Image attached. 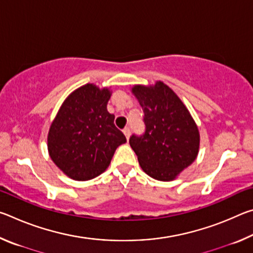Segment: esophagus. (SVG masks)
<instances>
[{
  "label": "esophagus",
  "mask_w": 253,
  "mask_h": 253,
  "mask_svg": "<svg viewBox=\"0 0 253 253\" xmlns=\"http://www.w3.org/2000/svg\"><path fill=\"white\" fill-rule=\"evenodd\" d=\"M123 132H124V134H125L126 138H127V139H129V136H130V129H129V127H126V128H124Z\"/></svg>",
  "instance_id": "obj_1"
}]
</instances>
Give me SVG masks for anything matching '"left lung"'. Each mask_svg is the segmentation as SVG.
I'll list each match as a JSON object with an SVG mask.
<instances>
[{"mask_svg": "<svg viewBox=\"0 0 253 253\" xmlns=\"http://www.w3.org/2000/svg\"><path fill=\"white\" fill-rule=\"evenodd\" d=\"M131 91L144 111L145 132L129 144L140 168L158 181H172L195 161L200 132L185 105L169 85L136 84Z\"/></svg>", "mask_w": 253, "mask_h": 253, "instance_id": "left-lung-1", "label": "left lung"}]
</instances>
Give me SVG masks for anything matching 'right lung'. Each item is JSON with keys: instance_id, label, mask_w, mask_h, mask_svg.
<instances>
[{"instance_id": "obj_1", "label": "right lung", "mask_w": 253, "mask_h": 253, "mask_svg": "<svg viewBox=\"0 0 253 253\" xmlns=\"http://www.w3.org/2000/svg\"><path fill=\"white\" fill-rule=\"evenodd\" d=\"M111 91L87 84L71 92L60 107L48 134V151L58 168L76 181L104 173L126 137L107 110Z\"/></svg>"}]
</instances>
